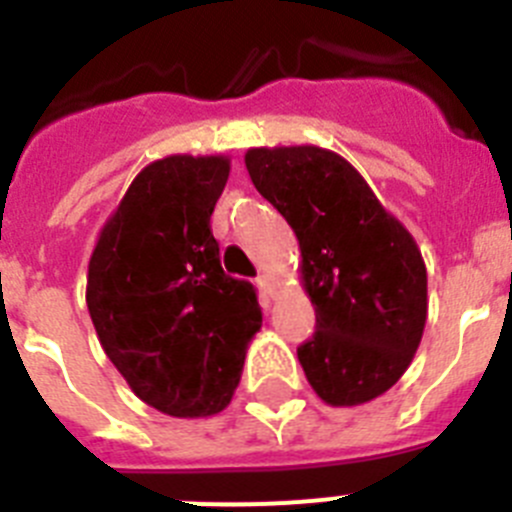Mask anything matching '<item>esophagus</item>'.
Wrapping results in <instances>:
<instances>
[{
    "label": "esophagus",
    "instance_id": "34e87169",
    "mask_svg": "<svg viewBox=\"0 0 512 512\" xmlns=\"http://www.w3.org/2000/svg\"><path fill=\"white\" fill-rule=\"evenodd\" d=\"M256 284H259V289L264 295H274V282H271L269 274H259V277H256Z\"/></svg>",
    "mask_w": 512,
    "mask_h": 512
}]
</instances>
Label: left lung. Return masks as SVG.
I'll use <instances>...</instances> for the list:
<instances>
[{
  "label": "left lung",
  "instance_id": "left-lung-1",
  "mask_svg": "<svg viewBox=\"0 0 512 512\" xmlns=\"http://www.w3.org/2000/svg\"><path fill=\"white\" fill-rule=\"evenodd\" d=\"M246 169L300 241L315 333L297 359L310 387L333 408L384 395L413 361L428 315L415 238L328 148H251Z\"/></svg>",
  "mask_w": 512,
  "mask_h": 512
}]
</instances>
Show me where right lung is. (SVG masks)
Returning <instances> with one entry per match:
<instances>
[{
	"label": "right lung",
	"instance_id": "right-lung-1",
	"mask_svg": "<svg viewBox=\"0 0 512 512\" xmlns=\"http://www.w3.org/2000/svg\"><path fill=\"white\" fill-rule=\"evenodd\" d=\"M228 174L225 156L148 164L89 259L87 307L104 354L140 400L174 418L228 408L261 328L256 289L225 274L210 228Z\"/></svg>",
	"mask_w": 512,
	"mask_h": 512
}]
</instances>
